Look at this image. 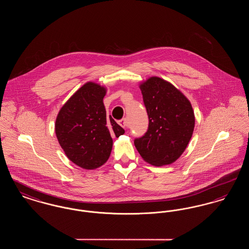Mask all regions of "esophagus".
Returning <instances> with one entry per match:
<instances>
[{"mask_svg":"<svg viewBox=\"0 0 249 249\" xmlns=\"http://www.w3.org/2000/svg\"><path fill=\"white\" fill-rule=\"evenodd\" d=\"M119 124L121 126V127H123L124 129H125V128H128V126H129L128 120L126 119H121V120H119Z\"/></svg>","mask_w":249,"mask_h":249,"instance_id":"34e87169","label":"esophagus"}]
</instances>
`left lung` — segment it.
<instances>
[{
  "instance_id": "1",
  "label": "left lung",
  "mask_w": 249,
  "mask_h": 249,
  "mask_svg": "<svg viewBox=\"0 0 249 249\" xmlns=\"http://www.w3.org/2000/svg\"><path fill=\"white\" fill-rule=\"evenodd\" d=\"M149 124L144 135L134 140L142 160L163 166L175 162L190 142L194 111L189 99L174 85L152 76L140 84Z\"/></svg>"
}]
</instances>
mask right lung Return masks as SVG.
Wrapping results in <instances>:
<instances>
[{"label":"right lung","instance_id":"right-lung-1","mask_svg":"<svg viewBox=\"0 0 249 249\" xmlns=\"http://www.w3.org/2000/svg\"><path fill=\"white\" fill-rule=\"evenodd\" d=\"M107 89L87 82L60 108L55 132L67 158L86 170L104 165L109 159L113 139L125 130L107 117L104 98Z\"/></svg>","mask_w":249,"mask_h":249}]
</instances>
